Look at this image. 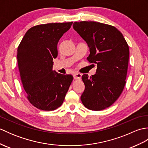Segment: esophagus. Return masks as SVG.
Returning <instances> with one entry per match:
<instances>
[{
	"label": "esophagus",
	"mask_w": 148,
	"mask_h": 148,
	"mask_svg": "<svg viewBox=\"0 0 148 148\" xmlns=\"http://www.w3.org/2000/svg\"><path fill=\"white\" fill-rule=\"evenodd\" d=\"M73 76L74 79H81V76H82V74L79 73H75L73 74Z\"/></svg>",
	"instance_id": "obj_1"
}]
</instances>
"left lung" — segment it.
Wrapping results in <instances>:
<instances>
[{
    "label": "left lung",
    "mask_w": 148,
    "mask_h": 148,
    "mask_svg": "<svg viewBox=\"0 0 148 148\" xmlns=\"http://www.w3.org/2000/svg\"><path fill=\"white\" fill-rule=\"evenodd\" d=\"M73 28L89 47L88 60L97 67L95 75L82 76L85 89L81 100L88 109L101 111L111 106L123 90L129 48L123 34L109 25L84 21L74 22Z\"/></svg>",
    "instance_id": "left-lung-1"
}]
</instances>
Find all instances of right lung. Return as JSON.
<instances>
[{
	"label": "right lung",
	"instance_id": "right-lung-1",
	"mask_svg": "<svg viewBox=\"0 0 148 148\" xmlns=\"http://www.w3.org/2000/svg\"><path fill=\"white\" fill-rule=\"evenodd\" d=\"M72 22L39 25L27 31L17 50L19 71L27 99L43 111H53L64 102L73 80L71 74L53 71L57 44Z\"/></svg>",
	"mask_w": 148,
	"mask_h": 148
}]
</instances>
